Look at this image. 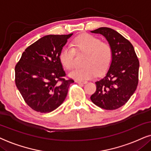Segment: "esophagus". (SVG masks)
<instances>
[{
    "label": "esophagus",
    "mask_w": 151,
    "mask_h": 151,
    "mask_svg": "<svg viewBox=\"0 0 151 151\" xmlns=\"http://www.w3.org/2000/svg\"><path fill=\"white\" fill-rule=\"evenodd\" d=\"M75 82L77 83H83V84L87 83V81H79V80H75Z\"/></svg>",
    "instance_id": "34e87169"
}]
</instances>
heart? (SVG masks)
Here are the masks:
<instances>
[{
	"mask_svg": "<svg viewBox=\"0 0 151 151\" xmlns=\"http://www.w3.org/2000/svg\"><path fill=\"white\" fill-rule=\"evenodd\" d=\"M70 45L64 47L60 52V61L66 69L71 70L75 65V51L85 53L83 67L77 68L70 73L75 79L86 80L104 73L108 70L112 60V50L108 43L90 35L75 38Z\"/></svg>",
	"mask_w": 151,
	"mask_h": 151,
	"instance_id": "1",
	"label": "heart"
}]
</instances>
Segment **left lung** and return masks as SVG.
Masks as SVG:
<instances>
[{
  "label": "left lung",
  "instance_id": "8db88e82",
  "mask_svg": "<svg viewBox=\"0 0 151 151\" xmlns=\"http://www.w3.org/2000/svg\"><path fill=\"white\" fill-rule=\"evenodd\" d=\"M107 40L112 50V60L101 79L96 81V90L90 99L105 110H115L124 106L138 84L139 63L131 43L115 30L100 27L91 31Z\"/></svg>",
  "mask_w": 151,
  "mask_h": 151
}]
</instances>
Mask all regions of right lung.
<instances>
[{"instance_id":"1","label":"right lung","mask_w":151,"mask_h":151,"mask_svg":"<svg viewBox=\"0 0 151 151\" xmlns=\"http://www.w3.org/2000/svg\"><path fill=\"white\" fill-rule=\"evenodd\" d=\"M73 34L47 35L27 47L15 67V83L26 104L47 113L61 106L74 82L64 79L60 52Z\"/></svg>"}]
</instances>
